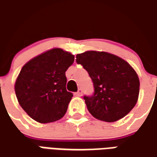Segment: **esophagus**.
Returning <instances> with one entry per match:
<instances>
[{"mask_svg": "<svg viewBox=\"0 0 157 157\" xmlns=\"http://www.w3.org/2000/svg\"><path fill=\"white\" fill-rule=\"evenodd\" d=\"M75 96H77V97H81V96L82 95V89H79L78 91H77V92H75Z\"/></svg>", "mask_w": 157, "mask_h": 157, "instance_id": "34e87169", "label": "esophagus"}]
</instances>
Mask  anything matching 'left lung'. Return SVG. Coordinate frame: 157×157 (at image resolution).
I'll return each instance as SVG.
<instances>
[{"label":"left lung","instance_id":"obj_1","mask_svg":"<svg viewBox=\"0 0 157 157\" xmlns=\"http://www.w3.org/2000/svg\"><path fill=\"white\" fill-rule=\"evenodd\" d=\"M75 60L93 82V94L84 96V100L94 118L115 122L131 111L138 100L140 81L128 62L107 52L92 50L78 54Z\"/></svg>","mask_w":157,"mask_h":157}]
</instances>
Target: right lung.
<instances>
[{
  "label": "right lung",
  "mask_w": 157,
  "mask_h": 157,
  "mask_svg": "<svg viewBox=\"0 0 157 157\" xmlns=\"http://www.w3.org/2000/svg\"><path fill=\"white\" fill-rule=\"evenodd\" d=\"M74 55L61 48L36 56L22 66L15 83L19 104L35 121L47 124L65 115L73 94L67 92L65 71Z\"/></svg>",
  "instance_id": "right-lung-1"
}]
</instances>
